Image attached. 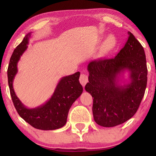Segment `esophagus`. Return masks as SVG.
Returning a JSON list of instances; mask_svg holds the SVG:
<instances>
[{"label": "esophagus", "instance_id": "obj_1", "mask_svg": "<svg viewBox=\"0 0 156 156\" xmlns=\"http://www.w3.org/2000/svg\"><path fill=\"white\" fill-rule=\"evenodd\" d=\"M79 80H80V83L84 87V85H85L86 83L88 82V76H87V75H86L85 73H81Z\"/></svg>", "mask_w": 156, "mask_h": 156}]
</instances>
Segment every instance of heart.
Returning <instances> with one entry per match:
<instances>
[{
    "label": "heart",
    "instance_id": "heart-1",
    "mask_svg": "<svg viewBox=\"0 0 156 156\" xmlns=\"http://www.w3.org/2000/svg\"><path fill=\"white\" fill-rule=\"evenodd\" d=\"M115 44V39L113 36H109L104 42L100 50V54H104L113 48Z\"/></svg>",
    "mask_w": 156,
    "mask_h": 156
}]
</instances>
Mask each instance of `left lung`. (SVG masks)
Wrapping results in <instances>:
<instances>
[{
    "label": "left lung",
    "instance_id": "8db88e82",
    "mask_svg": "<svg viewBox=\"0 0 156 156\" xmlns=\"http://www.w3.org/2000/svg\"><path fill=\"white\" fill-rule=\"evenodd\" d=\"M128 34L127 41L115 58L93 60L87 66L89 83L85 90L94 98L95 122L105 127L121 125L133 117L146 89L144 50L130 31ZM126 70L129 74L126 83L120 79Z\"/></svg>",
    "mask_w": 156,
    "mask_h": 156
}]
</instances>
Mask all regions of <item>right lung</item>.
<instances>
[{
  "label": "right lung",
  "mask_w": 156,
  "mask_h": 156,
  "mask_svg": "<svg viewBox=\"0 0 156 156\" xmlns=\"http://www.w3.org/2000/svg\"><path fill=\"white\" fill-rule=\"evenodd\" d=\"M31 32L27 34L18 44L9 60L7 77L10 94L17 112L23 120L33 127L41 130H55L67 122L69 111L76 100L83 93V88L79 82L80 72L61 78L49 100L35 108L26 107L15 94L13 82L18 72L17 65L27 49Z\"/></svg>",
  "instance_id": "1"
}]
</instances>
